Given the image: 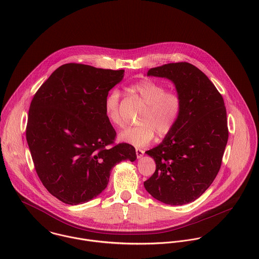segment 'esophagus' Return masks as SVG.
<instances>
[{
	"mask_svg": "<svg viewBox=\"0 0 259 259\" xmlns=\"http://www.w3.org/2000/svg\"><path fill=\"white\" fill-rule=\"evenodd\" d=\"M136 153H137V157L141 158L145 154V150H143L141 148H136Z\"/></svg>",
	"mask_w": 259,
	"mask_h": 259,
	"instance_id": "obj_1",
	"label": "esophagus"
}]
</instances>
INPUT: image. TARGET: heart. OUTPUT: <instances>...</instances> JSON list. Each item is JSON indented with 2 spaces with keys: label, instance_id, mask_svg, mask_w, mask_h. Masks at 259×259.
<instances>
[{
  "label": "heart",
  "instance_id": "1",
  "mask_svg": "<svg viewBox=\"0 0 259 259\" xmlns=\"http://www.w3.org/2000/svg\"><path fill=\"white\" fill-rule=\"evenodd\" d=\"M136 93L147 105L138 118V124L121 131L118 139L136 147L148 145L154 134L163 138L168 135L177 123L182 110V99L176 92L153 79L145 78L132 85ZM107 118L114 126H122L123 119L120 111V93L113 89L108 94L104 103Z\"/></svg>",
  "mask_w": 259,
  "mask_h": 259
}]
</instances>
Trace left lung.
<instances>
[{"label": "left lung", "mask_w": 259, "mask_h": 259, "mask_svg": "<svg viewBox=\"0 0 259 259\" xmlns=\"http://www.w3.org/2000/svg\"><path fill=\"white\" fill-rule=\"evenodd\" d=\"M148 75L175 83L182 110L172 131L157 147L146 151L156 167L144 185L155 199L183 205L197 199L221 169L228 140L226 109L210 79L189 63L152 68Z\"/></svg>", "instance_id": "8db88e82"}]
</instances>
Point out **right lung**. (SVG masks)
Returning a JSON list of instances; mask_svg holds the SVG:
<instances>
[{"label":"right lung","instance_id":"right-lung-1","mask_svg":"<svg viewBox=\"0 0 259 259\" xmlns=\"http://www.w3.org/2000/svg\"><path fill=\"white\" fill-rule=\"evenodd\" d=\"M123 73L66 64L32 100L26 137L35 169L48 191L67 204L97 197L116 163L137 159L133 146L114 145L116 133L104 110Z\"/></svg>","mask_w":259,"mask_h":259}]
</instances>
